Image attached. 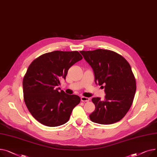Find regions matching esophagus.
<instances>
[{
    "instance_id": "esophagus-1",
    "label": "esophagus",
    "mask_w": 157,
    "mask_h": 157,
    "mask_svg": "<svg viewBox=\"0 0 157 157\" xmlns=\"http://www.w3.org/2000/svg\"><path fill=\"white\" fill-rule=\"evenodd\" d=\"M80 99H81V101H82V102H88V101L90 100V99L89 98L84 97V96H82L80 98Z\"/></svg>"
}]
</instances>
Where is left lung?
Here are the masks:
<instances>
[{"instance_id":"obj_1","label":"left lung","mask_w":157,"mask_h":157,"mask_svg":"<svg viewBox=\"0 0 157 157\" xmlns=\"http://www.w3.org/2000/svg\"><path fill=\"white\" fill-rule=\"evenodd\" d=\"M80 52L93 68L96 84L105 86V99H92L96 108L89 115L90 121L104 125L120 121L129 110L136 90L129 63L112 51L99 49Z\"/></svg>"}]
</instances>
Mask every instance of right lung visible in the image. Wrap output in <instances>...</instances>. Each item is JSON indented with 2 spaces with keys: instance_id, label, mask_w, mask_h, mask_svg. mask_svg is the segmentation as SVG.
I'll use <instances>...</instances> for the list:
<instances>
[{
  "instance_id": "right-lung-1",
  "label": "right lung",
  "mask_w": 157,
  "mask_h": 157,
  "mask_svg": "<svg viewBox=\"0 0 157 157\" xmlns=\"http://www.w3.org/2000/svg\"><path fill=\"white\" fill-rule=\"evenodd\" d=\"M82 59L78 51L45 53L35 59L23 80L24 101L32 115L42 124L57 127L67 123L73 109L80 101L78 96L59 91L60 80L69 68Z\"/></svg>"
}]
</instances>
